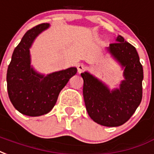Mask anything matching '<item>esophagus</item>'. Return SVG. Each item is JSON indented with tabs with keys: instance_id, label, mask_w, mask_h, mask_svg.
Returning a JSON list of instances; mask_svg holds the SVG:
<instances>
[{
	"instance_id": "esophagus-1",
	"label": "esophagus",
	"mask_w": 154,
	"mask_h": 154,
	"mask_svg": "<svg viewBox=\"0 0 154 154\" xmlns=\"http://www.w3.org/2000/svg\"><path fill=\"white\" fill-rule=\"evenodd\" d=\"M77 68V72H78L79 73L82 72L85 70V66L83 65V64H78Z\"/></svg>"
}]
</instances>
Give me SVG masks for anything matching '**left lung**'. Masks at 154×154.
I'll use <instances>...</instances> for the list:
<instances>
[{"label": "left lung", "instance_id": "left-lung-1", "mask_svg": "<svg viewBox=\"0 0 154 154\" xmlns=\"http://www.w3.org/2000/svg\"><path fill=\"white\" fill-rule=\"evenodd\" d=\"M109 45V51L124 69L120 88L112 91L92 75L85 72L83 97L86 111L91 119L105 126H118L129 120L142 100L143 67L135 48L118 36Z\"/></svg>", "mask_w": 154, "mask_h": 154}]
</instances>
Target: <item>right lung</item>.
Returning a JSON list of instances; mask_svg holds the SVG:
<instances>
[{
    "label": "right lung",
    "mask_w": 154,
    "mask_h": 154,
    "mask_svg": "<svg viewBox=\"0 0 154 154\" xmlns=\"http://www.w3.org/2000/svg\"><path fill=\"white\" fill-rule=\"evenodd\" d=\"M49 26L41 23L28 30L14 49L8 66L9 98L19 112L30 117L48 113L55 105L61 90L77 73V68H69L44 76L31 68L29 48L38 34Z\"/></svg>",
    "instance_id": "obj_1"
}]
</instances>
